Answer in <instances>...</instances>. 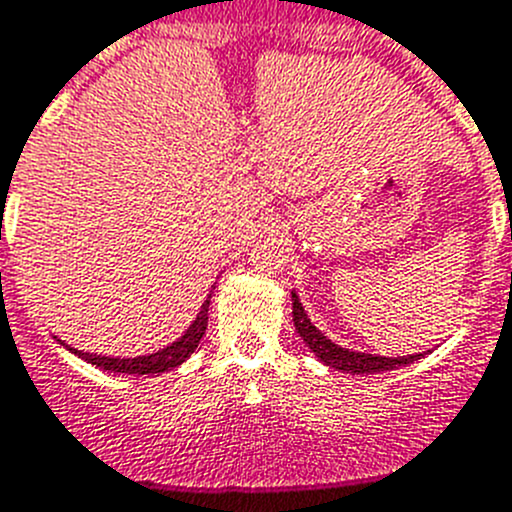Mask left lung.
<instances>
[{
  "label": "left lung",
  "mask_w": 512,
  "mask_h": 512,
  "mask_svg": "<svg viewBox=\"0 0 512 512\" xmlns=\"http://www.w3.org/2000/svg\"><path fill=\"white\" fill-rule=\"evenodd\" d=\"M291 306H294V311H291V314H294L296 332H299V337L304 339L306 347L314 352V357L319 359V362H324L326 367L339 369V372H347V374L389 372V369H399V367H405V364L417 362L420 357H425V352L407 354V357H379V354L352 352V349H344V347H339L337 342H332L329 337H324V334H321L319 329L311 324L309 314H306L304 306H301L296 291H291Z\"/></svg>",
  "instance_id": "8db88e82"
}]
</instances>
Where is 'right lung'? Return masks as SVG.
I'll return each instance as SVG.
<instances>
[{
  "label": "right lung",
  "mask_w": 512,
  "mask_h": 512,
  "mask_svg": "<svg viewBox=\"0 0 512 512\" xmlns=\"http://www.w3.org/2000/svg\"><path fill=\"white\" fill-rule=\"evenodd\" d=\"M211 289H213V286H211ZM208 304H211V294H208V299L203 301L201 311H198L196 319H193L191 326H188L186 332H183V337L175 339V342L168 344V347L158 349V352L143 354V357H123V359H120V357H105V354H90V352H82V349L67 347V344H62V339H57V342H60L62 347L70 349L72 354H77L80 359H85L87 364H95V367L105 369V372L153 374V377H158V374L170 372V369L180 367V364L186 362V359L191 357L193 352H196L198 344H201V339H203V334H206Z\"/></svg>",
  "instance_id": "obj_1"
}]
</instances>
